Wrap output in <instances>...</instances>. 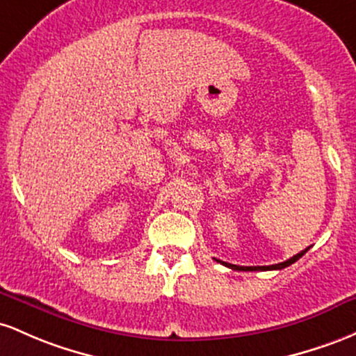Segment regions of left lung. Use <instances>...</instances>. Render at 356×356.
Returning <instances> with one entry per match:
<instances>
[{"mask_svg": "<svg viewBox=\"0 0 356 356\" xmlns=\"http://www.w3.org/2000/svg\"><path fill=\"white\" fill-rule=\"evenodd\" d=\"M307 249H309V247H307ZM307 249H306V250H301V252L294 255V257L287 259V261H284V262H279V264H274V266H250V267H247V266L227 264V262H220V261H218V262H220V264H223V266L230 267V269H234V270H279V269H284V267H287V266L294 264V262H296L298 259H301L302 255H305V254L307 252Z\"/></svg>", "mask_w": 356, "mask_h": 356, "instance_id": "left-lung-1", "label": "left lung"}]
</instances>
